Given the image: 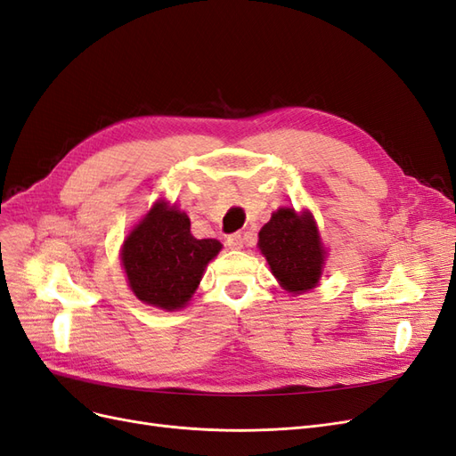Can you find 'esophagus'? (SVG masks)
<instances>
[{
  "label": "esophagus",
  "mask_w": 456,
  "mask_h": 456,
  "mask_svg": "<svg viewBox=\"0 0 456 456\" xmlns=\"http://www.w3.org/2000/svg\"><path fill=\"white\" fill-rule=\"evenodd\" d=\"M226 243H228L230 249H241V247H243V236H241V233H230Z\"/></svg>",
  "instance_id": "1"
}]
</instances>
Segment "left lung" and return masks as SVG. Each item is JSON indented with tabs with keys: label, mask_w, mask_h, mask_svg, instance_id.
Returning <instances> with one entry per match:
<instances>
[{
	"label": "left lung",
	"mask_w": 456,
	"mask_h": 456,
	"mask_svg": "<svg viewBox=\"0 0 456 456\" xmlns=\"http://www.w3.org/2000/svg\"><path fill=\"white\" fill-rule=\"evenodd\" d=\"M258 247L285 291L298 295L320 281L325 251L310 213L291 207L273 213L258 232Z\"/></svg>",
	"instance_id": "8db88e82"
}]
</instances>
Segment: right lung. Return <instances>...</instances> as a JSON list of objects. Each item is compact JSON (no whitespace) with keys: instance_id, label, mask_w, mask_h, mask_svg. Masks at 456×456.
Returning a JSON list of instances; mask_svg holds the SVG:
<instances>
[{"instance_id":"obj_1","label":"right lung","mask_w":456,"mask_h":456,"mask_svg":"<svg viewBox=\"0 0 456 456\" xmlns=\"http://www.w3.org/2000/svg\"><path fill=\"white\" fill-rule=\"evenodd\" d=\"M216 240H196L186 213L158 201L123 243L121 262L131 291L150 306L178 310L194 295Z\"/></svg>"}]
</instances>
